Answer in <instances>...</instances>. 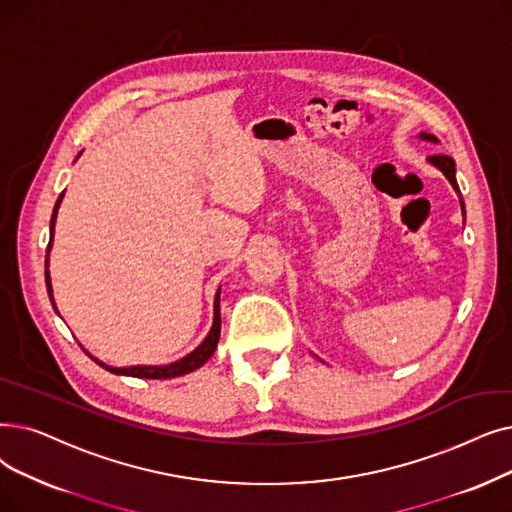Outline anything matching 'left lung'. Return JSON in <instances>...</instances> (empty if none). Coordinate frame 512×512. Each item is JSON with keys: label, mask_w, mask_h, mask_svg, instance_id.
<instances>
[{"label": "left lung", "mask_w": 512, "mask_h": 512, "mask_svg": "<svg viewBox=\"0 0 512 512\" xmlns=\"http://www.w3.org/2000/svg\"><path fill=\"white\" fill-rule=\"evenodd\" d=\"M420 138H422V140L437 142V138L429 136V133H420ZM429 161H431L435 167H439V169L443 171V175L448 177L450 184L454 186V190L460 194V188H458V182H456V167H454V159H452V157H448V154H431ZM462 209H464V203H462Z\"/></svg>", "instance_id": "left-lung-1"}]
</instances>
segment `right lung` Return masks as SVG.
Listing matches in <instances>:
<instances>
[{"label":"right lung","instance_id":"1","mask_svg":"<svg viewBox=\"0 0 512 512\" xmlns=\"http://www.w3.org/2000/svg\"><path fill=\"white\" fill-rule=\"evenodd\" d=\"M62 196L64 192L58 196L56 201V207H54V213H52V219H50V230H52V238H54V224H56V213H58V207L62 203ZM52 238H50V244H48V253H50V247H52ZM46 286H48V295L52 299V282H50V272H48V259H46ZM52 305H54V299H52ZM56 309V305H54ZM219 330H221V318H219V291L215 295V316H213V326L209 330L207 339L198 345L192 353H188L186 358L177 360L173 364H167V366H129V368H113V366H106L102 364L100 360L92 358L96 364H100L102 368H106L108 372L113 374H123V376H138V379H173V376H182V374H188L196 368H201L217 347V341H219Z\"/></svg>","mask_w":512,"mask_h":512}]
</instances>
